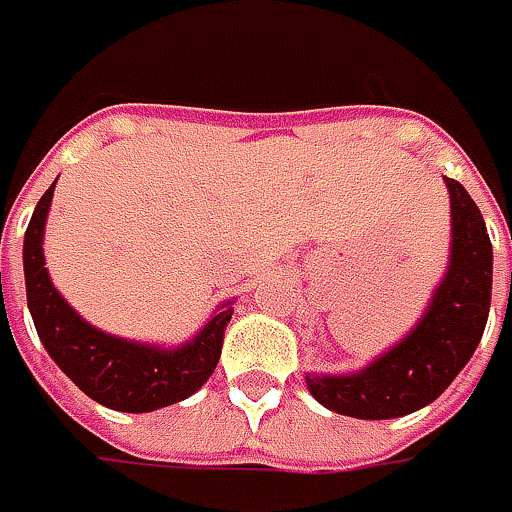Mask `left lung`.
<instances>
[{
    "instance_id": "left-lung-1",
    "label": "left lung",
    "mask_w": 512,
    "mask_h": 512,
    "mask_svg": "<svg viewBox=\"0 0 512 512\" xmlns=\"http://www.w3.org/2000/svg\"><path fill=\"white\" fill-rule=\"evenodd\" d=\"M450 193V259L419 322L353 373H305L313 399L350 419H399L436 402L482 342L493 245L482 213L456 179Z\"/></svg>"
}]
</instances>
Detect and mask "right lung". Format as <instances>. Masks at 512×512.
Listing matches in <instances>:
<instances>
[{
	"instance_id": "obj_1",
	"label": "right lung",
	"mask_w": 512,
	"mask_h": 512,
	"mask_svg": "<svg viewBox=\"0 0 512 512\" xmlns=\"http://www.w3.org/2000/svg\"><path fill=\"white\" fill-rule=\"evenodd\" d=\"M53 187L56 182L33 210L22 245L28 310L50 359L85 396L110 410L153 413L193 396L219 364L233 302H222L196 336L173 347L122 339L90 325L56 290L45 267L42 245Z\"/></svg>"
}]
</instances>
